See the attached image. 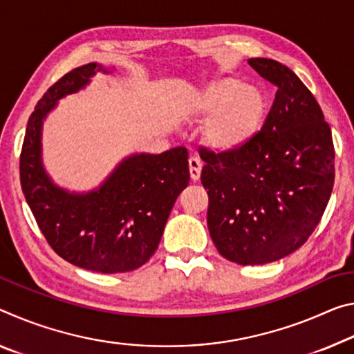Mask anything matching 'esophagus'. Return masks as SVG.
I'll return each mask as SVG.
<instances>
[{
    "label": "esophagus",
    "instance_id": "esophagus-1",
    "mask_svg": "<svg viewBox=\"0 0 354 354\" xmlns=\"http://www.w3.org/2000/svg\"><path fill=\"white\" fill-rule=\"evenodd\" d=\"M201 167H203V164H201V160L198 159V157H190L189 170H190V179H192V181H198L200 179Z\"/></svg>",
    "mask_w": 354,
    "mask_h": 354
}]
</instances>
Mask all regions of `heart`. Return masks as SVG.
<instances>
[{
    "label": "heart",
    "instance_id": "b5f03b06",
    "mask_svg": "<svg viewBox=\"0 0 354 354\" xmlns=\"http://www.w3.org/2000/svg\"><path fill=\"white\" fill-rule=\"evenodd\" d=\"M266 116L261 91L238 78L206 85L190 105V121L206 122L205 143L216 153H234L252 142Z\"/></svg>",
    "mask_w": 354,
    "mask_h": 354
}]
</instances>
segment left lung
<instances>
[{
  "label": "left lung",
  "instance_id": "obj_1",
  "mask_svg": "<svg viewBox=\"0 0 354 354\" xmlns=\"http://www.w3.org/2000/svg\"><path fill=\"white\" fill-rule=\"evenodd\" d=\"M250 67L277 86L261 131L234 153L200 151L207 230L218 254L265 265L293 254L317 228L334 186V145L315 97L287 66Z\"/></svg>",
  "mask_w": 354,
  "mask_h": 354
}]
</instances>
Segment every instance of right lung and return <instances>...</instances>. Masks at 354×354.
I'll list each match as a JSON object with an SVG mask.
<instances>
[{"instance_id": "obj_1", "label": "right lung", "mask_w": 354, "mask_h": 354, "mask_svg": "<svg viewBox=\"0 0 354 354\" xmlns=\"http://www.w3.org/2000/svg\"><path fill=\"white\" fill-rule=\"evenodd\" d=\"M97 63L67 72L47 89L28 120L20 156V183L28 206L52 249L78 268L102 274L143 266L157 250L178 195L189 184L187 149L133 153L99 187L71 192L59 187L42 162V126L59 99L89 85Z\"/></svg>"}]
</instances>
